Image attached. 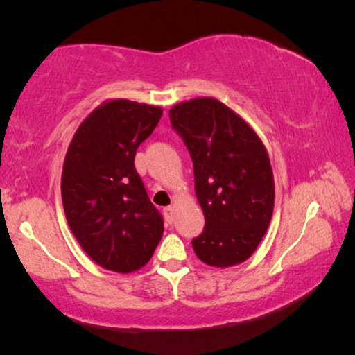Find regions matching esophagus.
<instances>
[{"instance_id": "34e87169", "label": "esophagus", "mask_w": 355, "mask_h": 355, "mask_svg": "<svg viewBox=\"0 0 355 355\" xmlns=\"http://www.w3.org/2000/svg\"><path fill=\"white\" fill-rule=\"evenodd\" d=\"M164 218H166V222H169V224H172L173 222V207H166L164 208Z\"/></svg>"}]
</instances>
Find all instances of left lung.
<instances>
[{"label":"left lung","mask_w":355,"mask_h":355,"mask_svg":"<svg viewBox=\"0 0 355 355\" xmlns=\"http://www.w3.org/2000/svg\"><path fill=\"white\" fill-rule=\"evenodd\" d=\"M171 125L194 167L196 196L205 227L192 239L196 255L216 268L239 264L254 254L274 209V178L257 133L216 98L173 106Z\"/></svg>","instance_id":"obj_1"}]
</instances>
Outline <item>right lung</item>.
Segmentation results:
<instances>
[{"mask_svg":"<svg viewBox=\"0 0 355 355\" xmlns=\"http://www.w3.org/2000/svg\"><path fill=\"white\" fill-rule=\"evenodd\" d=\"M161 116L158 106L107 101L80 125L65 155V218L83 250L110 271L142 268L163 236V216L135 167L137 147Z\"/></svg>","mask_w":355,"mask_h":355,"instance_id":"obj_1","label":"right lung"}]
</instances>
